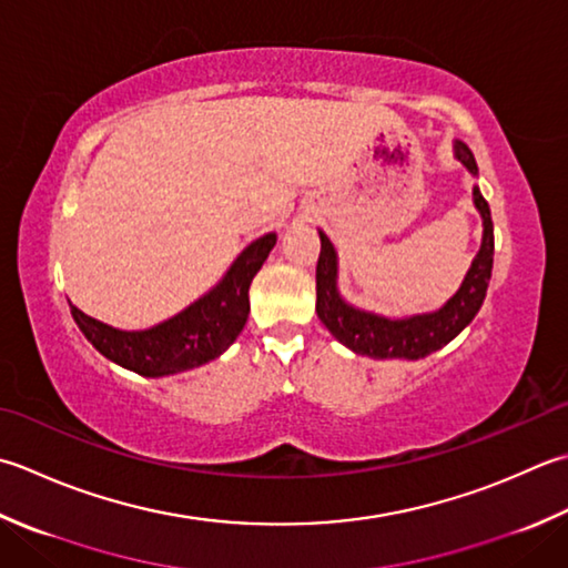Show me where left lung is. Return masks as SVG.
<instances>
[{
	"instance_id": "1",
	"label": "left lung",
	"mask_w": 568,
	"mask_h": 568,
	"mask_svg": "<svg viewBox=\"0 0 568 568\" xmlns=\"http://www.w3.org/2000/svg\"><path fill=\"white\" fill-rule=\"evenodd\" d=\"M455 154H458V160L468 166L473 174H477V164L473 152L468 150V144L455 142ZM473 196L475 206L480 209L483 214V246L480 253L475 255L460 291L455 293L438 313L416 315L406 320H386L372 313H362V310L344 303L337 293V253L332 248L329 239L320 231L315 310L322 325H325L344 347L374 359H420L430 352L446 347L453 337H458L460 332L470 325L477 310L483 305L487 285H490L495 255L490 206H487L485 196L477 186L473 189Z\"/></svg>"
}]
</instances>
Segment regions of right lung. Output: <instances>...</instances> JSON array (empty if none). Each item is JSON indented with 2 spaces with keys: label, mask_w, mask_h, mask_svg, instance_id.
<instances>
[{
  "label": "right lung",
  "mask_w": 568,
  "mask_h": 568,
  "mask_svg": "<svg viewBox=\"0 0 568 568\" xmlns=\"http://www.w3.org/2000/svg\"><path fill=\"white\" fill-rule=\"evenodd\" d=\"M275 246V233L253 241L229 268L214 291L182 310L162 325L142 332H122L103 325L71 305L75 325L85 339L115 364L142 376H166L194 369L226 352L246 325L251 303L248 287Z\"/></svg>",
  "instance_id": "right-lung-1"
}]
</instances>
